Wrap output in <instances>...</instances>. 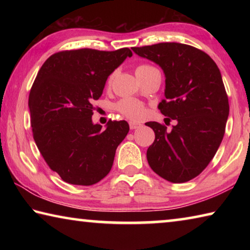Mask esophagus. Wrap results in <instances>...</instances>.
I'll return each mask as SVG.
<instances>
[{
    "instance_id": "obj_1",
    "label": "esophagus",
    "mask_w": 250,
    "mask_h": 250,
    "mask_svg": "<svg viewBox=\"0 0 250 250\" xmlns=\"http://www.w3.org/2000/svg\"><path fill=\"white\" fill-rule=\"evenodd\" d=\"M129 125H130V129H138L139 126H141L140 122H137V121H130L129 122Z\"/></svg>"
}]
</instances>
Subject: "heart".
I'll return each instance as SVG.
<instances>
[{
	"mask_svg": "<svg viewBox=\"0 0 250 250\" xmlns=\"http://www.w3.org/2000/svg\"><path fill=\"white\" fill-rule=\"evenodd\" d=\"M153 68L149 65H140L137 67L135 71H142L146 69ZM117 110L121 112L122 115L130 118V119H140L145 116V105H143L140 101L134 98H125L120 100L116 105Z\"/></svg>",
	"mask_w": 250,
	"mask_h": 250,
	"instance_id": "obj_1",
	"label": "heart"
}]
</instances>
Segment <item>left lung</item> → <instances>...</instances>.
Wrapping results in <instances>:
<instances>
[{
  "label": "left lung",
  "mask_w": 250,
  "mask_h": 250,
  "mask_svg": "<svg viewBox=\"0 0 250 250\" xmlns=\"http://www.w3.org/2000/svg\"><path fill=\"white\" fill-rule=\"evenodd\" d=\"M138 56L162 68L166 89L159 109L171 131L155 121L154 142L146 159L156 174L172 183L196 177L208 166L221 146L229 115L228 97L221 71L206 53L180 43H160L132 47Z\"/></svg>",
  "instance_id": "obj_1"
}]
</instances>
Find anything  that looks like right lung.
<instances>
[{
  "label": "right lung",
  "mask_w": 250,
  "mask_h": 250,
  "mask_svg": "<svg viewBox=\"0 0 250 250\" xmlns=\"http://www.w3.org/2000/svg\"><path fill=\"white\" fill-rule=\"evenodd\" d=\"M131 56L129 48L64 50L41 67L28 98L33 137L47 166L67 183L96 184L111 170L129 125L109 120L103 130L92 122V103Z\"/></svg>",
  "instance_id": "right-lung-1"
}]
</instances>
